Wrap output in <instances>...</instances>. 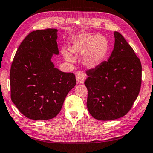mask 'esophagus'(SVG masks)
Returning a JSON list of instances; mask_svg holds the SVG:
<instances>
[{"label":"esophagus","instance_id":"34e87169","mask_svg":"<svg viewBox=\"0 0 153 153\" xmlns=\"http://www.w3.org/2000/svg\"><path fill=\"white\" fill-rule=\"evenodd\" d=\"M76 79L77 82L79 84H83L86 79V74L83 71L76 72Z\"/></svg>","mask_w":153,"mask_h":153}]
</instances>
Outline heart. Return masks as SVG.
<instances>
[{"mask_svg": "<svg viewBox=\"0 0 153 153\" xmlns=\"http://www.w3.org/2000/svg\"><path fill=\"white\" fill-rule=\"evenodd\" d=\"M69 50L74 55H84V65L90 69H93L102 63L107 56L109 43L102 35L81 34L73 39ZM65 59L68 61H74V57L70 54L65 56Z\"/></svg>", "mask_w": 153, "mask_h": 153, "instance_id": "obj_1", "label": "heart"}]
</instances>
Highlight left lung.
I'll use <instances>...</instances> for the list:
<instances>
[{"label":"left lung","mask_w":153,"mask_h":153,"mask_svg":"<svg viewBox=\"0 0 153 153\" xmlns=\"http://www.w3.org/2000/svg\"><path fill=\"white\" fill-rule=\"evenodd\" d=\"M109 59L86 71L87 108L95 119L115 120L130 110L140 93L142 65L134 50L118 32Z\"/></svg>","instance_id":"1"}]
</instances>
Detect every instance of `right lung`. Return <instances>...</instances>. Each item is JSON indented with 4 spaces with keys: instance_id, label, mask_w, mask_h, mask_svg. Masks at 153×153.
I'll return each mask as SVG.
<instances>
[{
    "instance_id": "add662e5",
    "label": "right lung",
    "mask_w": 153,
    "mask_h": 153,
    "mask_svg": "<svg viewBox=\"0 0 153 153\" xmlns=\"http://www.w3.org/2000/svg\"><path fill=\"white\" fill-rule=\"evenodd\" d=\"M57 29L33 31L22 41L10 70L11 101L24 116L49 120L60 112L67 94L76 86L73 73H65L52 62L59 54Z\"/></svg>"
}]
</instances>
